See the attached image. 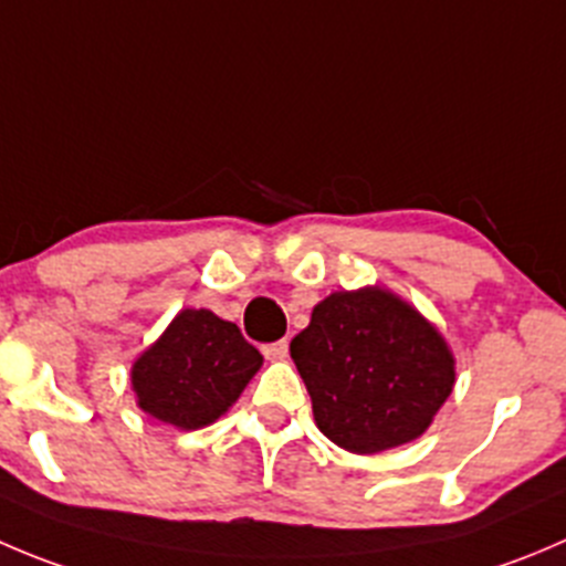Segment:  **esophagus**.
I'll list each match as a JSON object with an SVG mask.
<instances>
[{"mask_svg": "<svg viewBox=\"0 0 566 566\" xmlns=\"http://www.w3.org/2000/svg\"><path fill=\"white\" fill-rule=\"evenodd\" d=\"M290 350V343L287 339H276V343H268L262 345V354L268 356V359H284Z\"/></svg>", "mask_w": 566, "mask_h": 566, "instance_id": "34e87169", "label": "esophagus"}]
</instances>
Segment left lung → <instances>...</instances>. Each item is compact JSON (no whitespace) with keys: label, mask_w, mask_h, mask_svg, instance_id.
I'll use <instances>...</instances> for the list:
<instances>
[{"label":"left lung","mask_w":566,"mask_h":566,"mask_svg":"<svg viewBox=\"0 0 566 566\" xmlns=\"http://www.w3.org/2000/svg\"><path fill=\"white\" fill-rule=\"evenodd\" d=\"M290 356L312 398L317 429L350 453L417 440L453 389L442 334L378 287L332 293L295 334Z\"/></svg>","instance_id":"left-lung-1"}]
</instances>
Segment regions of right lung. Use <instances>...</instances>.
Wrapping results in <instances>:
<instances>
[{
    "instance_id": "right-lung-1",
    "label": "right lung",
    "mask_w": 566,
    "mask_h": 566,
    "mask_svg": "<svg viewBox=\"0 0 566 566\" xmlns=\"http://www.w3.org/2000/svg\"><path fill=\"white\" fill-rule=\"evenodd\" d=\"M262 365L234 323L210 310H182L132 365L137 406L177 429H201L223 415Z\"/></svg>"
}]
</instances>
